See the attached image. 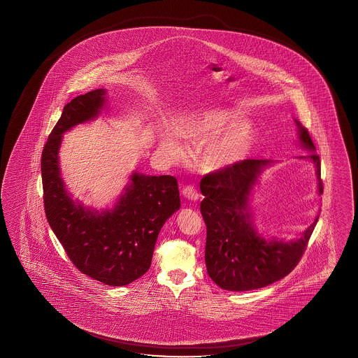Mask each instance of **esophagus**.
<instances>
[{"instance_id":"1","label":"esophagus","mask_w":358,"mask_h":358,"mask_svg":"<svg viewBox=\"0 0 358 358\" xmlns=\"http://www.w3.org/2000/svg\"><path fill=\"white\" fill-rule=\"evenodd\" d=\"M182 195L189 201H198V198H199V193L196 192V189H195L193 185L185 186L184 189H182Z\"/></svg>"}]
</instances>
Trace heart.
I'll return each instance as SVG.
<instances>
[{"mask_svg":"<svg viewBox=\"0 0 358 358\" xmlns=\"http://www.w3.org/2000/svg\"><path fill=\"white\" fill-rule=\"evenodd\" d=\"M236 117L223 108H207L196 111L182 122L181 134L194 147H203L199 165L208 172L226 169L240 162L248 152L252 132L247 124H235ZM162 148L174 160H182L187 148L180 136L165 129Z\"/></svg>","mask_w":358,"mask_h":358,"instance_id":"obj_1","label":"heart"}]
</instances>
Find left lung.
Listing matches in <instances>:
<instances>
[{
  "instance_id": "8db88e82",
  "label": "left lung",
  "mask_w": 358,
  "mask_h": 358,
  "mask_svg": "<svg viewBox=\"0 0 358 358\" xmlns=\"http://www.w3.org/2000/svg\"><path fill=\"white\" fill-rule=\"evenodd\" d=\"M301 145L313 152L298 156L314 164L317 192L323 193L320 159L308 131L295 120ZM271 160H243L208 173L201 180V213L206 223L205 261L210 278L229 292L265 287L286 277L298 265L311 238L317 217L301 238L290 241L265 238L253 226L250 196L261 172Z\"/></svg>"
}]
</instances>
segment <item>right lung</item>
<instances>
[{
  "label": "right lung",
  "mask_w": 358,
  "mask_h": 358,
  "mask_svg": "<svg viewBox=\"0 0 358 358\" xmlns=\"http://www.w3.org/2000/svg\"><path fill=\"white\" fill-rule=\"evenodd\" d=\"M106 90L96 89L66 103L42 153L45 217L78 271L108 286H124L151 266L159 232L180 206L172 176L134 172L114 208L102 211L76 203L65 189L59 166L63 134L97 118Z\"/></svg>",
  "instance_id": "1"
}]
</instances>
